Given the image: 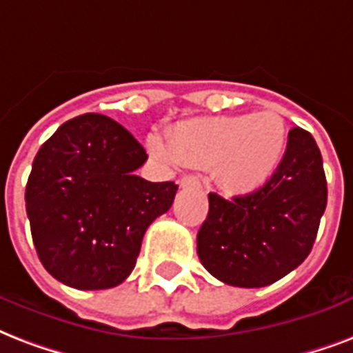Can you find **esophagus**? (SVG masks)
Returning <instances> with one entry per match:
<instances>
[{"label": "esophagus", "mask_w": 353, "mask_h": 353, "mask_svg": "<svg viewBox=\"0 0 353 353\" xmlns=\"http://www.w3.org/2000/svg\"><path fill=\"white\" fill-rule=\"evenodd\" d=\"M179 187L187 188V187H200V179L196 176H183L179 179Z\"/></svg>", "instance_id": "1"}]
</instances>
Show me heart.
<instances>
[{
  "label": "heart",
  "mask_w": 353,
  "mask_h": 353,
  "mask_svg": "<svg viewBox=\"0 0 353 353\" xmlns=\"http://www.w3.org/2000/svg\"><path fill=\"white\" fill-rule=\"evenodd\" d=\"M287 123L274 111L239 117L194 118L168 131L170 153L152 142L159 157L183 166L214 168V177L230 194H250L272 179L287 152Z\"/></svg>",
  "instance_id": "heart-1"
}]
</instances>
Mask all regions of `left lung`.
<instances>
[{
    "label": "left lung",
    "instance_id": "1",
    "mask_svg": "<svg viewBox=\"0 0 353 353\" xmlns=\"http://www.w3.org/2000/svg\"><path fill=\"white\" fill-rule=\"evenodd\" d=\"M326 203L319 146L309 131L290 129L283 161L266 185L231 200L209 194L196 239L201 265L233 287L274 283L305 261Z\"/></svg>",
    "mask_w": 353,
    "mask_h": 353
}]
</instances>
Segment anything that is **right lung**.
Segmentation results:
<instances>
[{"label":"right lung","instance_id":"obj_1","mask_svg":"<svg viewBox=\"0 0 353 353\" xmlns=\"http://www.w3.org/2000/svg\"><path fill=\"white\" fill-rule=\"evenodd\" d=\"M146 152L103 114H81L40 146L26 187L34 248L44 268L79 290L117 287L133 272L142 236L174 203V181L134 176Z\"/></svg>","mask_w":353,"mask_h":353}]
</instances>
